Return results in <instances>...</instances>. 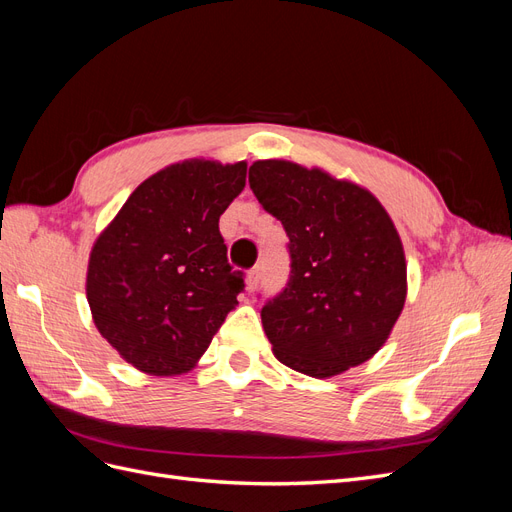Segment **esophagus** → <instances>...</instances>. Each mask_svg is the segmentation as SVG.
<instances>
[{"label": "esophagus", "mask_w": 512, "mask_h": 512, "mask_svg": "<svg viewBox=\"0 0 512 512\" xmlns=\"http://www.w3.org/2000/svg\"><path fill=\"white\" fill-rule=\"evenodd\" d=\"M260 277H262L260 267H254L250 273H247V290L254 292L260 286Z\"/></svg>", "instance_id": "34e87169"}]
</instances>
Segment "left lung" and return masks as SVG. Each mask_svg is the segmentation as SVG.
<instances>
[{
    "label": "left lung",
    "mask_w": 512,
    "mask_h": 512,
    "mask_svg": "<svg viewBox=\"0 0 512 512\" xmlns=\"http://www.w3.org/2000/svg\"><path fill=\"white\" fill-rule=\"evenodd\" d=\"M250 188L288 235V282L260 309L275 356L312 378L365 363L406 301L389 213L359 185L286 160L254 162Z\"/></svg>",
    "instance_id": "8db88e82"
}]
</instances>
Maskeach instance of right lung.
<instances>
[{
    "mask_svg": "<svg viewBox=\"0 0 512 512\" xmlns=\"http://www.w3.org/2000/svg\"><path fill=\"white\" fill-rule=\"evenodd\" d=\"M245 162L173 164L130 194L89 256L87 301L102 337L136 369L183 374L239 305L220 215Z\"/></svg>",
    "mask_w": 512,
    "mask_h": 512,
    "instance_id": "add662e5",
    "label": "right lung"
}]
</instances>
